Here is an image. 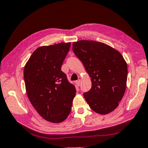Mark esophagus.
<instances>
[{
	"label": "esophagus",
	"instance_id": "34e87169",
	"mask_svg": "<svg viewBox=\"0 0 148 148\" xmlns=\"http://www.w3.org/2000/svg\"><path fill=\"white\" fill-rule=\"evenodd\" d=\"M76 84L77 87H79L80 84H81V80L79 79V80H77V81H76Z\"/></svg>",
	"mask_w": 148,
	"mask_h": 148
}]
</instances>
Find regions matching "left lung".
I'll return each instance as SVG.
<instances>
[{"label": "left lung", "instance_id": "1", "mask_svg": "<svg viewBox=\"0 0 148 148\" xmlns=\"http://www.w3.org/2000/svg\"><path fill=\"white\" fill-rule=\"evenodd\" d=\"M72 50L91 77L92 87L83 94L90 109L100 114L113 111L127 85V65L122 55L103 42L88 40L74 42Z\"/></svg>", "mask_w": 148, "mask_h": 148}]
</instances>
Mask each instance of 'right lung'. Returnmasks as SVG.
Masks as SVG:
<instances>
[{
	"label": "right lung",
	"instance_id": "obj_1",
	"mask_svg": "<svg viewBox=\"0 0 148 148\" xmlns=\"http://www.w3.org/2000/svg\"><path fill=\"white\" fill-rule=\"evenodd\" d=\"M71 42L37 48L24 69L28 97L37 112L52 123L65 120L76 96L75 86L61 71Z\"/></svg>",
	"mask_w": 148,
	"mask_h": 148
}]
</instances>
